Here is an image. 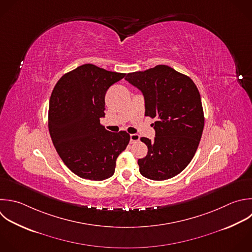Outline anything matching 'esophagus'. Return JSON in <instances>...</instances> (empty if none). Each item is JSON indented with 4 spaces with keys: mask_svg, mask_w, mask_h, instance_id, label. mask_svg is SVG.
Here are the masks:
<instances>
[{
    "mask_svg": "<svg viewBox=\"0 0 252 252\" xmlns=\"http://www.w3.org/2000/svg\"><path fill=\"white\" fill-rule=\"evenodd\" d=\"M139 140H140L139 135H137V134H131V135H130V143H131V144H135V143H137Z\"/></svg>",
    "mask_w": 252,
    "mask_h": 252,
    "instance_id": "esophagus-1",
    "label": "esophagus"
}]
</instances>
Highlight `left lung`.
Instances as JSON below:
<instances>
[{"mask_svg": "<svg viewBox=\"0 0 252 252\" xmlns=\"http://www.w3.org/2000/svg\"><path fill=\"white\" fill-rule=\"evenodd\" d=\"M145 98V115L156 122L154 141L141 138L148 147L138 159L140 172L152 180H165L180 173L193 158L204 128L201 96L193 81L166 65L126 78Z\"/></svg>", "mask_w": 252, "mask_h": 252, "instance_id": "obj_1", "label": "left lung"}]
</instances>
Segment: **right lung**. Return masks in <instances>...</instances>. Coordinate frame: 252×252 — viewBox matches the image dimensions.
Segmentation results:
<instances>
[{"label":"right lung","mask_w":252,"mask_h":252,"mask_svg":"<svg viewBox=\"0 0 252 252\" xmlns=\"http://www.w3.org/2000/svg\"><path fill=\"white\" fill-rule=\"evenodd\" d=\"M126 74L85 64L65 74L49 101L48 127L64 163L78 176L104 180L113 175L116 158L126 149L130 135L112 133L100 124L107 90Z\"/></svg>","instance_id":"right-lung-1"}]
</instances>
